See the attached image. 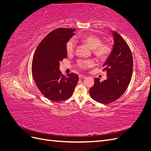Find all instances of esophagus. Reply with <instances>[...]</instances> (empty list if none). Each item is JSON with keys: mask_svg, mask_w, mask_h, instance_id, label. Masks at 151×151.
<instances>
[{"mask_svg": "<svg viewBox=\"0 0 151 151\" xmlns=\"http://www.w3.org/2000/svg\"><path fill=\"white\" fill-rule=\"evenodd\" d=\"M79 78L80 79H85L86 78V76H83V75H79Z\"/></svg>", "mask_w": 151, "mask_h": 151, "instance_id": "1", "label": "esophagus"}]
</instances>
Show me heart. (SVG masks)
<instances>
[{"instance_id": "b5f03b06", "label": "heart", "mask_w": 151, "mask_h": 151, "mask_svg": "<svg viewBox=\"0 0 151 151\" xmlns=\"http://www.w3.org/2000/svg\"><path fill=\"white\" fill-rule=\"evenodd\" d=\"M76 40H80L82 42L88 45L92 49L94 55L100 60L106 58L111 52V45L106 42H101V39L94 35H85L82 36L76 37ZM76 40L71 38L68 41L66 45V51L67 54L70 55L74 52L76 48ZM93 60H83L81 59L77 62V65L81 69L86 70L94 65Z\"/></svg>"}]
</instances>
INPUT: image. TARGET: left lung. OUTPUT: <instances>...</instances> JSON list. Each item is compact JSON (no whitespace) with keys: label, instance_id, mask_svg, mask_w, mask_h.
<instances>
[{"label":"left lung","instance_id":"8db88e82","mask_svg":"<svg viewBox=\"0 0 151 151\" xmlns=\"http://www.w3.org/2000/svg\"><path fill=\"white\" fill-rule=\"evenodd\" d=\"M114 45L112 51L103 65L107 72V79L100 82L94 78V84L89 89L91 97L97 102L109 104L121 97L128 88L133 71L131 50L117 32H112Z\"/></svg>","mask_w":151,"mask_h":151}]
</instances>
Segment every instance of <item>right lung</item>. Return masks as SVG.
I'll use <instances>...</instances> for the list:
<instances>
[{"label": "right lung", "mask_w": 151, "mask_h": 151, "mask_svg": "<svg viewBox=\"0 0 151 151\" xmlns=\"http://www.w3.org/2000/svg\"><path fill=\"white\" fill-rule=\"evenodd\" d=\"M75 29L57 28L40 43L32 61L31 71L38 88L45 97L55 102L71 97L79 80L74 73L63 75L60 62L67 57L66 45Z\"/></svg>", "instance_id": "obj_1"}]
</instances>
